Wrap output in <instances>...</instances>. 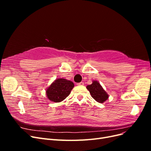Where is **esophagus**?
<instances>
[{"label":"esophagus","mask_w":151,"mask_h":151,"mask_svg":"<svg viewBox=\"0 0 151 151\" xmlns=\"http://www.w3.org/2000/svg\"><path fill=\"white\" fill-rule=\"evenodd\" d=\"M84 83H83V82H81V83H77V85L78 86H84Z\"/></svg>","instance_id":"esophagus-1"}]
</instances>
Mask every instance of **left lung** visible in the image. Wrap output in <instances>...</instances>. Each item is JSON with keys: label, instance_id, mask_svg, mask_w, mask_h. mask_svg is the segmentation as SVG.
I'll return each mask as SVG.
<instances>
[{"label": "left lung", "instance_id": "8db88e82", "mask_svg": "<svg viewBox=\"0 0 151 151\" xmlns=\"http://www.w3.org/2000/svg\"><path fill=\"white\" fill-rule=\"evenodd\" d=\"M86 88L89 91L91 96L98 103H103L108 98V94L96 81H93V83L87 86Z\"/></svg>", "mask_w": 151, "mask_h": 151}]
</instances>
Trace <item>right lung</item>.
I'll return each mask as SVG.
<instances>
[{
	"instance_id": "1",
	"label": "right lung",
	"mask_w": 151,
	"mask_h": 151,
	"mask_svg": "<svg viewBox=\"0 0 151 151\" xmlns=\"http://www.w3.org/2000/svg\"><path fill=\"white\" fill-rule=\"evenodd\" d=\"M74 87V83L70 81L57 79L47 89V98L53 102H61L70 94Z\"/></svg>"
}]
</instances>
